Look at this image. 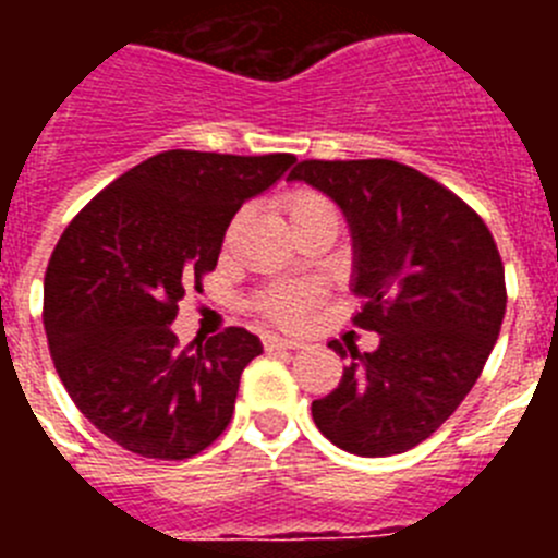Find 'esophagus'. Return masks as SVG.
<instances>
[{
  "mask_svg": "<svg viewBox=\"0 0 558 558\" xmlns=\"http://www.w3.org/2000/svg\"><path fill=\"white\" fill-rule=\"evenodd\" d=\"M263 343H265V349H268V352H274V349H299V347H302V340L282 338V335H276V332H265Z\"/></svg>",
  "mask_w": 558,
  "mask_h": 558,
  "instance_id": "esophagus-1",
  "label": "esophagus"
}]
</instances>
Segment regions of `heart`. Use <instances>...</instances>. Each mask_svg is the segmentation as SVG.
<instances>
[{"instance_id":"obj_1","label":"heart","mask_w":558,"mask_h":558,"mask_svg":"<svg viewBox=\"0 0 558 558\" xmlns=\"http://www.w3.org/2000/svg\"><path fill=\"white\" fill-rule=\"evenodd\" d=\"M279 209H282L290 231L299 229V226H304V223H310V220H315V218H327V215L338 218L335 206L324 198L322 192L304 190V186L302 190L284 192L282 201H279ZM310 299H313V290H307V288L274 290L270 295H265L263 310L270 315V318H276V322H295V318L302 315V310L310 304Z\"/></svg>"}]
</instances>
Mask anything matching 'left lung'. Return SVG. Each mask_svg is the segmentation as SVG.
Here are the masks:
<instances>
[{
    "mask_svg": "<svg viewBox=\"0 0 558 558\" xmlns=\"http://www.w3.org/2000/svg\"><path fill=\"white\" fill-rule=\"evenodd\" d=\"M304 181L338 204L352 234L354 324L379 335L349 349L338 388L313 422L340 450L397 456L430 438L481 377L506 315L495 236L458 195L388 159L302 161ZM329 347L347 357V349Z\"/></svg>",
    "mask_w": 558,
    "mask_h": 558,
    "instance_id": "1",
    "label": "left lung"
}]
</instances>
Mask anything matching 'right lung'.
<instances>
[{"label":"right lung","instance_id":"add662e5","mask_svg":"<svg viewBox=\"0 0 558 558\" xmlns=\"http://www.w3.org/2000/svg\"><path fill=\"white\" fill-rule=\"evenodd\" d=\"M290 165V153L165 150L108 184L58 240L44 276L49 354L83 416L125 450L181 461L229 425L263 343L231 327L179 347L170 327L186 284L218 265L236 209Z\"/></svg>","mask_w":558,"mask_h":558}]
</instances>
